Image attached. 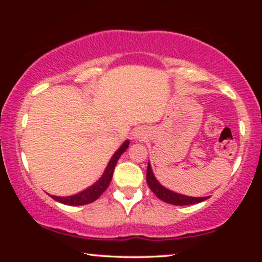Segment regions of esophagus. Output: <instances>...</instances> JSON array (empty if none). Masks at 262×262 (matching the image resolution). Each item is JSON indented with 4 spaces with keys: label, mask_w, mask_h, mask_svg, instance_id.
I'll return each mask as SVG.
<instances>
[{
    "label": "esophagus",
    "mask_w": 262,
    "mask_h": 262,
    "mask_svg": "<svg viewBox=\"0 0 262 262\" xmlns=\"http://www.w3.org/2000/svg\"><path fill=\"white\" fill-rule=\"evenodd\" d=\"M132 136H134L135 139H137V141H142V139H145L146 138V132L145 130H143V128L138 127L136 128V130L134 131V134H132Z\"/></svg>",
    "instance_id": "34e87169"
}]
</instances>
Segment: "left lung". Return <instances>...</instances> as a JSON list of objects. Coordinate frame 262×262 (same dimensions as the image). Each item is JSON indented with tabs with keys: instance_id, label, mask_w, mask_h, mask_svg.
I'll list each match as a JSON object with an SVG mask.
<instances>
[{
	"instance_id": "obj_1",
	"label": "left lung",
	"mask_w": 262,
	"mask_h": 262,
	"mask_svg": "<svg viewBox=\"0 0 262 262\" xmlns=\"http://www.w3.org/2000/svg\"><path fill=\"white\" fill-rule=\"evenodd\" d=\"M146 182H148V186L150 189L155 193L156 196H159V198L161 200H163L164 203L173 204V205H192V204H198L200 202L209 199V196H188L166 188L164 186L161 185L159 180L155 178L150 162L148 163V169H146Z\"/></svg>"
}]
</instances>
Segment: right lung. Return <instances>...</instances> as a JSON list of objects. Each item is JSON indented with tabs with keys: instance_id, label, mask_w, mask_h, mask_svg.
Returning a JSON list of instances; mask_svg holds the SVG:
<instances>
[{
	"instance_id": "1",
	"label": "right lung",
	"mask_w": 262,
	"mask_h": 262,
	"mask_svg": "<svg viewBox=\"0 0 262 262\" xmlns=\"http://www.w3.org/2000/svg\"><path fill=\"white\" fill-rule=\"evenodd\" d=\"M128 145H130V142L126 139V141L120 145V148L114 152V155L112 156V159L110 160V162L107 164L106 169L101 175V178H100L95 184L89 186L88 188L83 189V191L77 193V194L69 195V196H57V195L50 194L51 195V198L55 199L56 202H59L62 204H66V205H71V206L85 205V204L95 202V200L106 191V188L108 187L110 182L112 180V177H113L114 167H116V164L118 162V160H119V157L121 156V154L128 148Z\"/></svg>"
}]
</instances>
